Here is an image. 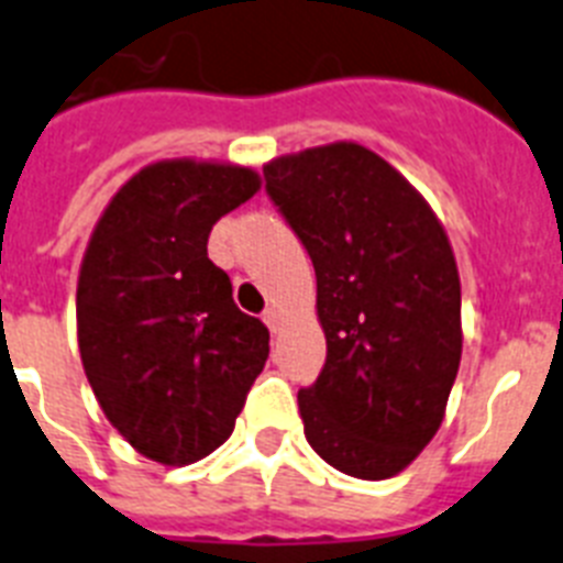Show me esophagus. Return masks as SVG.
I'll list each match as a JSON object with an SVG mask.
<instances>
[{"label":"esophagus","mask_w":563,"mask_h":563,"mask_svg":"<svg viewBox=\"0 0 563 563\" xmlns=\"http://www.w3.org/2000/svg\"><path fill=\"white\" fill-rule=\"evenodd\" d=\"M263 320H266V325L268 329H272V332H277V329H280V309H266L263 311Z\"/></svg>","instance_id":"1"}]
</instances>
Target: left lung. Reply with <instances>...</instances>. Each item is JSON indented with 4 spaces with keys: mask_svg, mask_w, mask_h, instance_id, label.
I'll return each mask as SVG.
<instances>
[{
    "mask_svg": "<svg viewBox=\"0 0 563 563\" xmlns=\"http://www.w3.org/2000/svg\"><path fill=\"white\" fill-rule=\"evenodd\" d=\"M314 266L325 363L297 391L306 441L384 481L441 427L461 366V277L441 220L375 151L332 143L263 165Z\"/></svg>",
    "mask_w": 563,
    "mask_h": 563,
    "instance_id": "obj_1",
    "label": "left lung"
}]
</instances>
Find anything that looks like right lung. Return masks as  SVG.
<instances>
[{
	"label": "right lung",
	"instance_id": "right-lung-1",
	"mask_svg": "<svg viewBox=\"0 0 563 563\" xmlns=\"http://www.w3.org/2000/svg\"><path fill=\"white\" fill-rule=\"evenodd\" d=\"M257 188L243 165L159 159L113 194L85 249V375L111 427L157 464H194L225 443L266 366L268 329L209 260L217 220Z\"/></svg>",
	"mask_w": 563,
	"mask_h": 563
}]
</instances>
